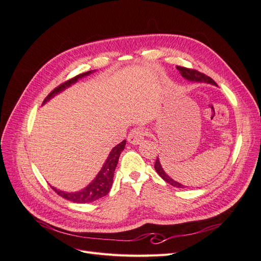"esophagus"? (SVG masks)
Listing matches in <instances>:
<instances>
[{
    "label": "esophagus",
    "instance_id": "1",
    "mask_svg": "<svg viewBox=\"0 0 261 261\" xmlns=\"http://www.w3.org/2000/svg\"><path fill=\"white\" fill-rule=\"evenodd\" d=\"M145 138V130L140 127L134 128L127 137L128 143L132 145H139Z\"/></svg>",
    "mask_w": 261,
    "mask_h": 261
}]
</instances>
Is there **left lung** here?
Returning a JSON list of instances; mask_svg holds the SVG:
<instances>
[{
  "label": "left lung",
  "instance_id": "1",
  "mask_svg": "<svg viewBox=\"0 0 261 261\" xmlns=\"http://www.w3.org/2000/svg\"><path fill=\"white\" fill-rule=\"evenodd\" d=\"M176 69L179 72V74L181 75V77H184L186 81L188 82H192V83H204V84H209V85H213V86H218L216 84V82L211 80L210 77L206 76L204 74H201L199 72H197V70H194V69H189V68H186V67H181V66H176ZM154 169L156 171L158 174H159L167 183H169L170 185L174 186V187H177V188H185L187 186L183 185L178 183V181L174 180L173 178H171L167 173H165V171L163 170L162 165L160 163V160L159 158H156L155 160V163H154Z\"/></svg>",
  "mask_w": 261,
  "mask_h": 261
}]
</instances>
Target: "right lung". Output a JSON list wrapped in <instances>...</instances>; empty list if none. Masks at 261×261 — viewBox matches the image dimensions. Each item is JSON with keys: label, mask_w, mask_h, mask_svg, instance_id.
<instances>
[{"label": "right lung", "mask_w": 261, "mask_h": 261, "mask_svg": "<svg viewBox=\"0 0 261 261\" xmlns=\"http://www.w3.org/2000/svg\"><path fill=\"white\" fill-rule=\"evenodd\" d=\"M94 72H96V69L89 70V72L77 75L76 77L72 78V80H69V81L65 82L64 84L60 85L52 92H50L48 94V97L44 99L42 106L45 105L46 102H49L53 97L57 96V94L61 93L62 91H64L66 88H68V87L76 84L78 81L82 80V78H84L86 76H89L90 74H92ZM125 145H126V140H123L122 143L113 147V149L110 151L109 156L107 158L105 164L102 165V168L99 171L97 176L94 177L85 188L81 189V191L74 192V193H68V192H64V191H60V189H57L53 186H51V187L54 189L55 193L60 195L61 197H63V198H65L69 201L76 202V203L92 202L94 200H98V199L102 198V197L106 196L110 192V189H111V187H112L114 172H115L116 165L118 162V158H120L121 152L124 150Z\"/></svg>", "instance_id": "obj_1"}]
</instances>
